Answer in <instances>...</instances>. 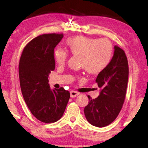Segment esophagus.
Wrapping results in <instances>:
<instances>
[{
  "mask_svg": "<svg viewBox=\"0 0 148 148\" xmlns=\"http://www.w3.org/2000/svg\"><path fill=\"white\" fill-rule=\"evenodd\" d=\"M70 95L71 97H75L79 95V93L76 91H71Z\"/></svg>",
  "mask_w": 148,
  "mask_h": 148,
  "instance_id": "esophagus-1",
  "label": "esophagus"
}]
</instances>
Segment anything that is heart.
I'll return each instance as SVG.
<instances>
[{"label":"heart","mask_w":148,"mask_h":148,"mask_svg":"<svg viewBox=\"0 0 148 148\" xmlns=\"http://www.w3.org/2000/svg\"><path fill=\"white\" fill-rule=\"evenodd\" d=\"M66 45L73 56H79V65L91 74L98 73L109 65L113 55V46L107 38L75 36L68 38ZM55 62L59 65L65 63L67 51L57 49L55 51Z\"/></svg>","instance_id":"1"}]
</instances>
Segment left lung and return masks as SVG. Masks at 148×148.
<instances>
[{"mask_svg":"<svg viewBox=\"0 0 148 148\" xmlns=\"http://www.w3.org/2000/svg\"><path fill=\"white\" fill-rule=\"evenodd\" d=\"M129 67L123 49L115 45L113 56L109 65L96 79L100 88L99 95L92 99L84 109L87 120L91 125L103 127L110 125L119 115L125 100Z\"/></svg>","mask_w":148,"mask_h":148,"instance_id":"1","label":"left lung"}]
</instances>
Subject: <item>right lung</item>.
Here are the masks:
<instances>
[{
    "instance_id": "add662e5",
    "label": "right lung",
    "mask_w": 148,
    "mask_h": 148,
    "mask_svg": "<svg viewBox=\"0 0 148 148\" xmlns=\"http://www.w3.org/2000/svg\"><path fill=\"white\" fill-rule=\"evenodd\" d=\"M63 34H45L33 38L23 49L18 66L23 98L32 114L44 123H54L63 116L70 98L64 89H51L48 77L55 69L54 49Z\"/></svg>"
}]
</instances>
